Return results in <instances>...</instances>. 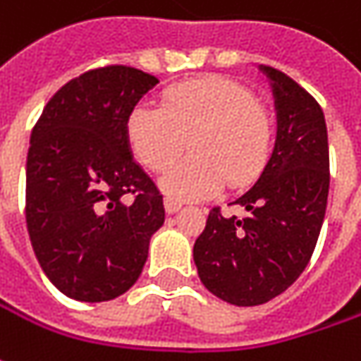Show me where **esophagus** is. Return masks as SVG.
Segmentation results:
<instances>
[{
  "label": "esophagus",
  "mask_w": 361,
  "mask_h": 361,
  "mask_svg": "<svg viewBox=\"0 0 361 361\" xmlns=\"http://www.w3.org/2000/svg\"><path fill=\"white\" fill-rule=\"evenodd\" d=\"M164 206H165V212H167V214H176V212L181 210V202L173 200V197H165Z\"/></svg>",
  "instance_id": "34e87169"
}]
</instances>
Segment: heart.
I'll list each match as a JSON object with an SVG mask.
<instances>
[{"instance_id": "obj_1", "label": "heart", "mask_w": 361, "mask_h": 361, "mask_svg": "<svg viewBox=\"0 0 361 361\" xmlns=\"http://www.w3.org/2000/svg\"><path fill=\"white\" fill-rule=\"evenodd\" d=\"M127 139L137 159L157 173L190 145L194 153L165 173L161 190L178 200H206L226 181L246 188L259 178L271 153V121L248 88L204 76L167 88L161 109L137 104L127 117Z\"/></svg>"}]
</instances>
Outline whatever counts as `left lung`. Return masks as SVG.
Listing matches in <instances>:
<instances>
[{"mask_svg": "<svg viewBox=\"0 0 361 361\" xmlns=\"http://www.w3.org/2000/svg\"><path fill=\"white\" fill-rule=\"evenodd\" d=\"M271 80L276 139L257 183L232 204L244 218L214 208L194 244L200 281L218 299L262 305L305 271L322 232L329 194V147L322 106L285 72Z\"/></svg>", "mask_w": 361, "mask_h": 361, "instance_id": "1", "label": "left lung"}]
</instances>
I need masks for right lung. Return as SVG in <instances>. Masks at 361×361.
I'll return each instance as SVG.
<instances>
[{
  "instance_id": "1",
  "label": "right lung",
  "mask_w": 361,
  "mask_h": 361,
  "mask_svg": "<svg viewBox=\"0 0 361 361\" xmlns=\"http://www.w3.org/2000/svg\"><path fill=\"white\" fill-rule=\"evenodd\" d=\"M159 80L131 66L88 71L56 92L30 137L25 222L42 271L66 297L111 301L143 271L164 196L135 164L127 117Z\"/></svg>"
}]
</instances>
